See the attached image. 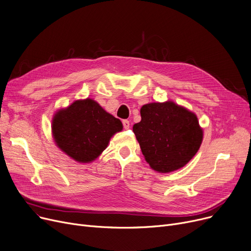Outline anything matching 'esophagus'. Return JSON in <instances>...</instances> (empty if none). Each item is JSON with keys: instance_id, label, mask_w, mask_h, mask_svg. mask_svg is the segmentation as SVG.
<instances>
[{"instance_id": "obj_1", "label": "esophagus", "mask_w": 251, "mask_h": 251, "mask_svg": "<svg viewBox=\"0 0 251 251\" xmlns=\"http://www.w3.org/2000/svg\"><path fill=\"white\" fill-rule=\"evenodd\" d=\"M123 126L125 129H129L130 128V122L128 120H124L123 121Z\"/></svg>"}]
</instances>
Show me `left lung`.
Masks as SVG:
<instances>
[{"label": "left lung", "instance_id": "left-lung-1", "mask_svg": "<svg viewBox=\"0 0 251 251\" xmlns=\"http://www.w3.org/2000/svg\"><path fill=\"white\" fill-rule=\"evenodd\" d=\"M133 132L150 167L159 173L183 168L199 151L203 130L197 116L172 101L150 102L140 109Z\"/></svg>", "mask_w": 251, "mask_h": 251}]
</instances>
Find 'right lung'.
Here are the masks:
<instances>
[{
    "instance_id": "1",
    "label": "right lung",
    "mask_w": 251,
    "mask_h": 251,
    "mask_svg": "<svg viewBox=\"0 0 251 251\" xmlns=\"http://www.w3.org/2000/svg\"><path fill=\"white\" fill-rule=\"evenodd\" d=\"M123 130L122 122L92 99L76 100L57 110L51 120L56 146L78 163L94 162L108 148L112 136Z\"/></svg>"
}]
</instances>
